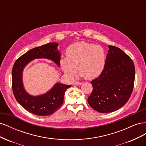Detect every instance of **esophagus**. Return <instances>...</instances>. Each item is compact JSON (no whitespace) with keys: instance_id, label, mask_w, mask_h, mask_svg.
<instances>
[{"instance_id":"34e87169","label":"esophagus","mask_w":146,"mask_h":146,"mask_svg":"<svg viewBox=\"0 0 146 146\" xmlns=\"http://www.w3.org/2000/svg\"><path fill=\"white\" fill-rule=\"evenodd\" d=\"M82 84V83L80 82H77V81H75L74 82V85H81Z\"/></svg>"}]
</instances>
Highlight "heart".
<instances>
[{"label":"heart","mask_w":146,"mask_h":146,"mask_svg":"<svg viewBox=\"0 0 146 146\" xmlns=\"http://www.w3.org/2000/svg\"><path fill=\"white\" fill-rule=\"evenodd\" d=\"M66 58L60 60L61 68L70 78L77 75L78 68L86 79H93L102 73L106 63V52L100 46L79 42L69 46L66 50Z\"/></svg>","instance_id":"b5f03b06"}]
</instances>
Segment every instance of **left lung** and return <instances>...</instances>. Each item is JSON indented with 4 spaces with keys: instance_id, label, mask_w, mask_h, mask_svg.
Wrapping results in <instances>:
<instances>
[{
    "instance_id": "8db88e82",
    "label": "left lung",
    "mask_w": 146,
    "mask_h": 146,
    "mask_svg": "<svg viewBox=\"0 0 146 146\" xmlns=\"http://www.w3.org/2000/svg\"><path fill=\"white\" fill-rule=\"evenodd\" d=\"M105 68L91 82L93 90L88 102L96 111L107 113L116 111L130 99L135 82V64L119 47L109 46Z\"/></svg>"
}]
</instances>
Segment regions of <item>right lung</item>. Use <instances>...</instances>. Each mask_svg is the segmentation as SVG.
<instances>
[{"mask_svg":"<svg viewBox=\"0 0 146 146\" xmlns=\"http://www.w3.org/2000/svg\"><path fill=\"white\" fill-rule=\"evenodd\" d=\"M58 44L50 42L35 47L17 58L12 69V90L16 100L27 111L35 115L47 116L55 113L62 105L65 91L71 85L56 83L46 94L36 97L28 94L24 89L22 73L25 66L35 58H48L60 66Z\"/></svg>","mask_w":146,"mask_h":146,"instance_id":"right-lung-1","label":"right lung"}]
</instances>
